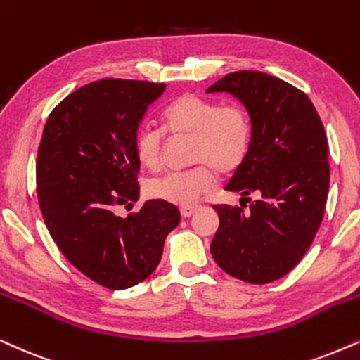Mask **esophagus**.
Listing matches in <instances>:
<instances>
[{
    "label": "esophagus",
    "instance_id": "esophagus-1",
    "mask_svg": "<svg viewBox=\"0 0 360 360\" xmlns=\"http://www.w3.org/2000/svg\"><path fill=\"white\" fill-rule=\"evenodd\" d=\"M195 211H198V207H193V206L181 207V216H183V217H191Z\"/></svg>",
    "mask_w": 360,
    "mask_h": 360
}]
</instances>
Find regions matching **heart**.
<instances>
[{"label": "heart", "instance_id": "b5f03b06", "mask_svg": "<svg viewBox=\"0 0 360 360\" xmlns=\"http://www.w3.org/2000/svg\"><path fill=\"white\" fill-rule=\"evenodd\" d=\"M162 129L172 139L191 138L189 162L183 172H169L146 184L153 199L174 206H194L216 184V171L233 174L243 166L252 138L249 112L240 104L219 106L214 99L184 93L172 99L162 111ZM156 127H141L134 138L138 161L149 171L165 162L166 136Z\"/></svg>", "mask_w": 360, "mask_h": 360}]
</instances>
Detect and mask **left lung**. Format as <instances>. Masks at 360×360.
Returning <instances> with one entry per match:
<instances>
[{
	"mask_svg": "<svg viewBox=\"0 0 360 360\" xmlns=\"http://www.w3.org/2000/svg\"><path fill=\"white\" fill-rule=\"evenodd\" d=\"M231 93L251 116L252 138L243 166L226 186L240 206H214L219 227L214 261L236 279L267 284L288 274L311 248L329 191V146L306 93L261 71H236L209 86Z\"/></svg>",
	"mask_w": 360,
	"mask_h": 360,
	"instance_id": "8db88e82",
	"label": "left lung"
}]
</instances>
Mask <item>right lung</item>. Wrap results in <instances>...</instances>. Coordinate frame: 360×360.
<instances>
[{"mask_svg":"<svg viewBox=\"0 0 360 360\" xmlns=\"http://www.w3.org/2000/svg\"><path fill=\"white\" fill-rule=\"evenodd\" d=\"M165 83L101 79L76 89L49 115L36 159V193L59 251L103 288L121 290L148 279L166 236L179 224L174 204L139 198L134 138Z\"/></svg>","mask_w":360,"mask_h":360,"instance_id":"right-lung-1","label":"right lung"}]
</instances>
